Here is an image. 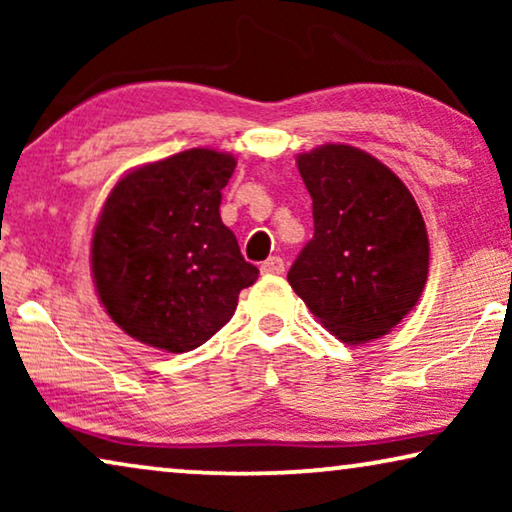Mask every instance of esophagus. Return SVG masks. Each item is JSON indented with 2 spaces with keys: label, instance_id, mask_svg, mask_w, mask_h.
Instances as JSON below:
<instances>
[{
  "label": "esophagus",
  "instance_id": "1",
  "mask_svg": "<svg viewBox=\"0 0 512 512\" xmlns=\"http://www.w3.org/2000/svg\"><path fill=\"white\" fill-rule=\"evenodd\" d=\"M261 272H263V275H282V272H284V258L270 256L268 261L261 263Z\"/></svg>",
  "mask_w": 512,
  "mask_h": 512
}]
</instances>
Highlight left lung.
Wrapping results in <instances>:
<instances>
[{"label":"left lung","instance_id":"8db88e82","mask_svg":"<svg viewBox=\"0 0 512 512\" xmlns=\"http://www.w3.org/2000/svg\"><path fill=\"white\" fill-rule=\"evenodd\" d=\"M298 170L314 235L286 279L342 342L380 338L417 305L429 275L417 202L387 165L347 144L303 153Z\"/></svg>","mask_w":512,"mask_h":512}]
</instances>
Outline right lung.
<instances>
[{"label": "right lung", "mask_w": 512, "mask_h": 512, "mask_svg": "<svg viewBox=\"0 0 512 512\" xmlns=\"http://www.w3.org/2000/svg\"><path fill=\"white\" fill-rule=\"evenodd\" d=\"M233 172L228 153L191 149L130 172L104 202L93 279L109 317L144 345L200 347L258 279L219 214Z\"/></svg>", "instance_id": "obj_1"}]
</instances>
